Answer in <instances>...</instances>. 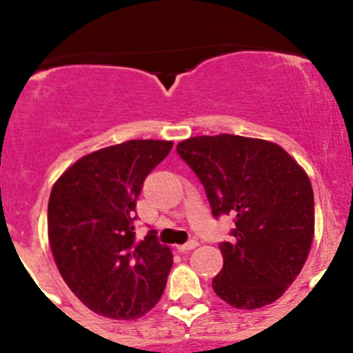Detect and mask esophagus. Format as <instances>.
<instances>
[{
	"mask_svg": "<svg viewBox=\"0 0 353 353\" xmlns=\"http://www.w3.org/2000/svg\"><path fill=\"white\" fill-rule=\"evenodd\" d=\"M198 245V243L196 241H188L186 244H181V245H177V249H179L181 252H188V251H191V249H194Z\"/></svg>",
	"mask_w": 353,
	"mask_h": 353,
	"instance_id": "esophagus-1",
	"label": "esophagus"
}]
</instances>
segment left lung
I'll list each match as a JSON object with an SVG mask.
<instances>
[{
  "label": "left lung",
  "mask_w": 353,
  "mask_h": 353,
  "mask_svg": "<svg viewBox=\"0 0 353 353\" xmlns=\"http://www.w3.org/2000/svg\"><path fill=\"white\" fill-rule=\"evenodd\" d=\"M176 150L205 188L212 215L236 223L230 241L219 244L215 294L239 309L272 304L301 273L312 244L307 174L279 145L236 134L194 137Z\"/></svg>",
  "instance_id": "1"
}]
</instances>
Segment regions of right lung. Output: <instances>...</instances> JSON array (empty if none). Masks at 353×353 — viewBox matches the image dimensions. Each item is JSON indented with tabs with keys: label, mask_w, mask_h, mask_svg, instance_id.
<instances>
[{
	"label": "right lung",
	"mask_w": 353,
	"mask_h": 353,
	"mask_svg": "<svg viewBox=\"0 0 353 353\" xmlns=\"http://www.w3.org/2000/svg\"><path fill=\"white\" fill-rule=\"evenodd\" d=\"M172 141L131 140L81 157L52 186L48 232L66 285L90 311L137 319L162 297L172 252L155 230L134 236V210L148 174Z\"/></svg>",
	"instance_id": "right-lung-1"
}]
</instances>
